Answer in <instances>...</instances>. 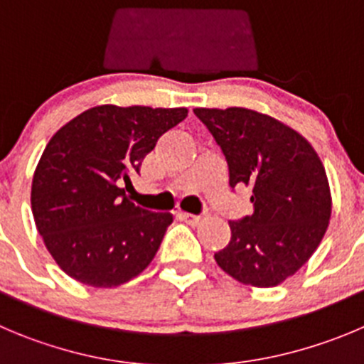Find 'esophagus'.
Instances as JSON below:
<instances>
[{
  "label": "esophagus",
  "instance_id": "34e87169",
  "mask_svg": "<svg viewBox=\"0 0 364 364\" xmlns=\"http://www.w3.org/2000/svg\"><path fill=\"white\" fill-rule=\"evenodd\" d=\"M179 217H181L185 223L192 224V226H196V224H199L203 220V215H193V213H181Z\"/></svg>",
  "mask_w": 364,
  "mask_h": 364
}]
</instances>
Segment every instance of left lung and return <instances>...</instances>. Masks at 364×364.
<instances>
[{"instance_id":"8db88e82","label":"left lung","mask_w":364,"mask_h":364,"mask_svg":"<svg viewBox=\"0 0 364 364\" xmlns=\"http://www.w3.org/2000/svg\"><path fill=\"white\" fill-rule=\"evenodd\" d=\"M193 113L226 156L230 186L253 192V213L230 220L232 239L215 262L240 284L274 287L311 259L328 228L323 163L300 132L269 114L246 107Z\"/></svg>"}]
</instances>
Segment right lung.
<instances>
[{"label":"right lung","mask_w":364,"mask_h":364,"mask_svg":"<svg viewBox=\"0 0 364 364\" xmlns=\"http://www.w3.org/2000/svg\"><path fill=\"white\" fill-rule=\"evenodd\" d=\"M186 107L97 105L52 136L32 181L37 232L57 266L80 284L117 287L154 259L171 213L129 201L122 183L140 172L156 141Z\"/></svg>","instance_id":"right-lung-1"}]
</instances>
